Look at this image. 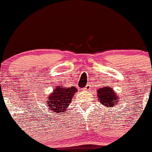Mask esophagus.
Masks as SVG:
<instances>
[{
	"label": "esophagus",
	"instance_id": "obj_1",
	"mask_svg": "<svg viewBox=\"0 0 152 152\" xmlns=\"http://www.w3.org/2000/svg\"><path fill=\"white\" fill-rule=\"evenodd\" d=\"M90 89V86L89 85H87L86 87H85V88L83 89V90H85V91H87V90H89Z\"/></svg>",
	"mask_w": 152,
	"mask_h": 152
}]
</instances>
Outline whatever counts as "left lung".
Wrapping results in <instances>:
<instances>
[{"label": "left lung", "instance_id": "left-lung-1", "mask_svg": "<svg viewBox=\"0 0 152 152\" xmlns=\"http://www.w3.org/2000/svg\"><path fill=\"white\" fill-rule=\"evenodd\" d=\"M98 100L105 107H114L121 101L120 96L114 91L113 87H104L97 90Z\"/></svg>", "mask_w": 152, "mask_h": 152}]
</instances>
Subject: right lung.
<instances>
[{
	"label": "right lung",
	"mask_w": 152,
	"mask_h": 152,
	"mask_svg": "<svg viewBox=\"0 0 152 152\" xmlns=\"http://www.w3.org/2000/svg\"><path fill=\"white\" fill-rule=\"evenodd\" d=\"M77 90L75 87H66L57 85L53 87V92L47 97L48 110L53 111L54 114L65 112L71 103L72 98Z\"/></svg>",
	"instance_id": "obj_1"
}]
</instances>
